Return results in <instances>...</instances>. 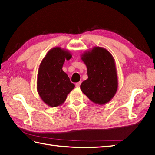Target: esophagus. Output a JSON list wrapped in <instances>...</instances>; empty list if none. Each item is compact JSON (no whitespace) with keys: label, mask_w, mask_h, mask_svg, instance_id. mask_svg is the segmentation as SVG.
Returning <instances> with one entry per match:
<instances>
[{"label":"esophagus","mask_w":155,"mask_h":155,"mask_svg":"<svg viewBox=\"0 0 155 155\" xmlns=\"http://www.w3.org/2000/svg\"><path fill=\"white\" fill-rule=\"evenodd\" d=\"M81 82H78V83H76V84H75L76 87H79L80 85H81Z\"/></svg>","instance_id":"1"}]
</instances>
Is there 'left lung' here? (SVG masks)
Segmentation results:
<instances>
[{
    "label": "left lung",
    "instance_id": "8db88e82",
    "mask_svg": "<svg viewBox=\"0 0 155 155\" xmlns=\"http://www.w3.org/2000/svg\"><path fill=\"white\" fill-rule=\"evenodd\" d=\"M87 68L88 78L81 84V89L91 101L98 105L110 101L116 95L118 77L116 62L105 48L95 46L81 55Z\"/></svg>",
    "mask_w": 155,
    "mask_h": 155
}]
</instances>
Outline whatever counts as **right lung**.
I'll use <instances>...</instances> for the list:
<instances>
[{
    "label": "right lung",
    "instance_id": "1",
    "mask_svg": "<svg viewBox=\"0 0 155 155\" xmlns=\"http://www.w3.org/2000/svg\"><path fill=\"white\" fill-rule=\"evenodd\" d=\"M71 58L68 50L54 47L48 51L39 64L37 91L42 101L50 107L62 105L74 88L67 74L62 71L65 60Z\"/></svg>",
    "mask_w": 155,
    "mask_h": 155
}]
</instances>
